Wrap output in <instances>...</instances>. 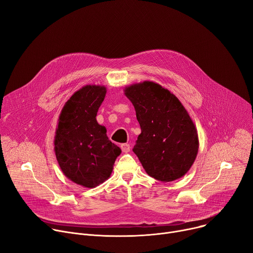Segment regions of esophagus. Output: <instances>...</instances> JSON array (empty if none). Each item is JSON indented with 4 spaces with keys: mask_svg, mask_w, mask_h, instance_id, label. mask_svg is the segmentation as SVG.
<instances>
[{
    "mask_svg": "<svg viewBox=\"0 0 253 253\" xmlns=\"http://www.w3.org/2000/svg\"><path fill=\"white\" fill-rule=\"evenodd\" d=\"M121 149H122L123 153L127 154L130 151V145L128 143H123V144H121Z\"/></svg>",
    "mask_w": 253,
    "mask_h": 253,
    "instance_id": "1",
    "label": "esophagus"
}]
</instances>
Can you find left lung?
I'll list each match as a JSON object with an SVG mask.
<instances>
[{
    "label": "left lung",
    "instance_id": "8db88e82",
    "mask_svg": "<svg viewBox=\"0 0 253 253\" xmlns=\"http://www.w3.org/2000/svg\"><path fill=\"white\" fill-rule=\"evenodd\" d=\"M136 112L141 133L133 147L150 177L171 182L193 165L199 147L196 127L187 110L170 90L154 81L125 87Z\"/></svg>",
    "mask_w": 253,
    "mask_h": 253
}]
</instances>
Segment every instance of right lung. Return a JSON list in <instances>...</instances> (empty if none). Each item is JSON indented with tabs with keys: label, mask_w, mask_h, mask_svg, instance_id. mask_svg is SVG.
I'll return each mask as SVG.
<instances>
[{
	"label": "right lung",
	"mask_w": 253,
	"mask_h": 253,
	"mask_svg": "<svg viewBox=\"0 0 253 253\" xmlns=\"http://www.w3.org/2000/svg\"><path fill=\"white\" fill-rule=\"evenodd\" d=\"M107 87L88 84L75 91L59 116L54 150L63 174L72 182L94 188L108 180L121 149L96 121Z\"/></svg>",
	"instance_id": "1"
}]
</instances>
